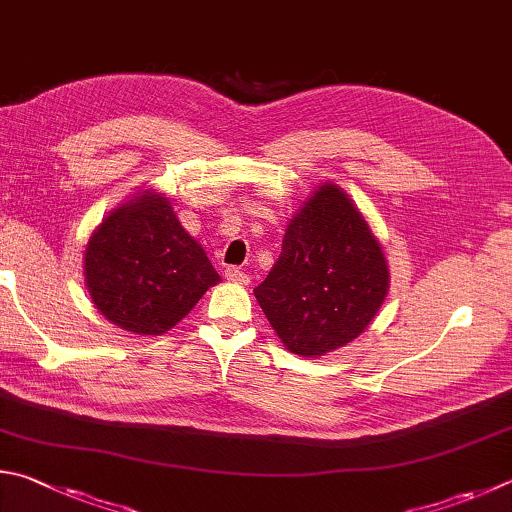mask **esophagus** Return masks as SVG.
<instances>
[{
  "label": "esophagus",
  "mask_w": 512,
  "mask_h": 512,
  "mask_svg": "<svg viewBox=\"0 0 512 512\" xmlns=\"http://www.w3.org/2000/svg\"><path fill=\"white\" fill-rule=\"evenodd\" d=\"M226 280L228 282H235V284H248L250 282L248 275L241 271V268H237V266H228L226 268Z\"/></svg>",
  "instance_id": "1"
}]
</instances>
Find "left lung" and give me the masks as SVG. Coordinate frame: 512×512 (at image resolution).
Returning a JSON list of instances; mask_svg holds the SVG:
<instances>
[{
    "mask_svg": "<svg viewBox=\"0 0 512 512\" xmlns=\"http://www.w3.org/2000/svg\"><path fill=\"white\" fill-rule=\"evenodd\" d=\"M387 291L389 268L374 232L349 194L324 183L291 219L255 297L284 347L315 358L358 338Z\"/></svg>",
    "mask_w": 512,
    "mask_h": 512,
    "instance_id": "left-lung-1",
    "label": "left lung"
}]
</instances>
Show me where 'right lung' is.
Segmentation results:
<instances>
[{"label":"right lung","mask_w":512,"mask_h":512,"mask_svg":"<svg viewBox=\"0 0 512 512\" xmlns=\"http://www.w3.org/2000/svg\"><path fill=\"white\" fill-rule=\"evenodd\" d=\"M219 282L170 199L145 190L102 221L85 250V284L96 309L116 327L161 336Z\"/></svg>","instance_id":"right-lung-1"}]
</instances>
